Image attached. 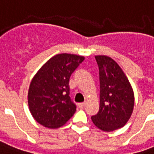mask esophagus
<instances>
[{
    "label": "esophagus",
    "instance_id": "1",
    "mask_svg": "<svg viewBox=\"0 0 154 154\" xmlns=\"http://www.w3.org/2000/svg\"><path fill=\"white\" fill-rule=\"evenodd\" d=\"M86 102H83V103H78V107L80 108V109H83L85 106H86Z\"/></svg>",
    "mask_w": 154,
    "mask_h": 154
}]
</instances>
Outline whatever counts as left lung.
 I'll return each instance as SVG.
<instances>
[{"instance_id":"obj_1","label":"left lung","mask_w":154,"mask_h":154,"mask_svg":"<svg viewBox=\"0 0 154 154\" xmlns=\"http://www.w3.org/2000/svg\"><path fill=\"white\" fill-rule=\"evenodd\" d=\"M100 71V109L91 117L103 131H112L126 124L134 109L135 96L128 78L112 58L94 56Z\"/></svg>"}]
</instances>
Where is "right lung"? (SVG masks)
Listing matches in <instances>:
<instances>
[{
  "mask_svg": "<svg viewBox=\"0 0 154 154\" xmlns=\"http://www.w3.org/2000/svg\"><path fill=\"white\" fill-rule=\"evenodd\" d=\"M85 57L59 54L45 63L31 82L28 103L31 114L39 124L59 128L76 112L69 97V78Z\"/></svg>",
  "mask_w": 154,
  "mask_h": 154,
  "instance_id": "1",
  "label": "right lung"
}]
</instances>
